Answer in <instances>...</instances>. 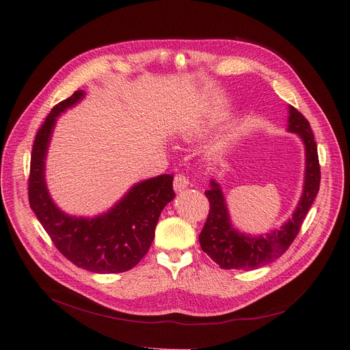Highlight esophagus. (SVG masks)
<instances>
[{"label":"esophagus","mask_w":350,"mask_h":350,"mask_svg":"<svg viewBox=\"0 0 350 350\" xmlns=\"http://www.w3.org/2000/svg\"><path fill=\"white\" fill-rule=\"evenodd\" d=\"M189 185H190V181H189V178L185 174H177L174 177L173 187H174L176 193H180V191H183L185 189H187Z\"/></svg>","instance_id":"esophagus-1"}]
</instances>
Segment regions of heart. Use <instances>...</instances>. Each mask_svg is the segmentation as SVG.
Returning a JSON list of instances; mask_svg holds the SVG:
<instances>
[{
  "label": "heart",
  "mask_w": 350,
  "mask_h": 350,
  "mask_svg": "<svg viewBox=\"0 0 350 350\" xmlns=\"http://www.w3.org/2000/svg\"><path fill=\"white\" fill-rule=\"evenodd\" d=\"M218 147H219V149H223V147H224V146H223V144H221V146H218Z\"/></svg>",
  "instance_id": "1"
}]
</instances>
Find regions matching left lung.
Instances as JSON below:
<instances>
[{"instance_id": "left-lung-1", "label": "left lung", "mask_w": 350, "mask_h": 350, "mask_svg": "<svg viewBox=\"0 0 350 350\" xmlns=\"http://www.w3.org/2000/svg\"><path fill=\"white\" fill-rule=\"evenodd\" d=\"M286 131L298 135L304 143L305 173L298 204L292 217L280 228H275L265 235H251L238 231L231 223L223 187L214 178L210 181V190L206 191L210 201V211L198 240L203 251L223 269H255L280 258L295 240L319 191L321 169L315 137L309 122L293 106H288Z\"/></svg>"}]
</instances>
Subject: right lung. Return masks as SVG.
Here are the masks:
<instances>
[{
  "instance_id": "add662e5",
  "label": "right lung",
  "mask_w": 350,
  "mask_h": 350,
  "mask_svg": "<svg viewBox=\"0 0 350 350\" xmlns=\"http://www.w3.org/2000/svg\"><path fill=\"white\" fill-rule=\"evenodd\" d=\"M86 95L77 90L53 106L35 136L28 181L29 204L65 258L96 273L132 269L149 251L163 208L174 198L173 176L160 174L136 183L107 211L95 217L72 215L52 200L46 180V156L57 119Z\"/></svg>"
}]
</instances>
